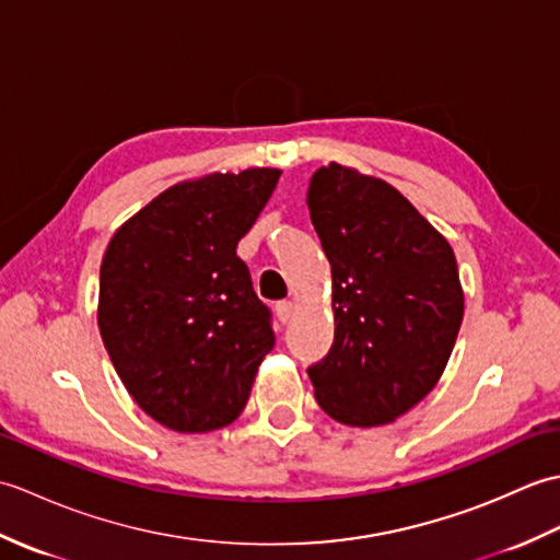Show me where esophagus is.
<instances>
[{"label":"esophagus","mask_w":560,"mask_h":560,"mask_svg":"<svg viewBox=\"0 0 560 560\" xmlns=\"http://www.w3.org/2000/svg\"><path fill=\"white\" fill-rule=\"evenodd\" d=\"M291 315H293V303H291V301H279V303H277V317L281 319L283 325L289 323Z\"/></svg>","instance_id":"1"}]
</instances>
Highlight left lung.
<instances>
[{
    "instance_id": "obj_1",
    "label": "left lung",
    "mask_w": 560,
    "mask_h": 560,
    "mask_svg": "<svg viewBox=\"0 0 560 560\" xmlns=\"http://www.w3.org/2000/svg\"><path fill=\"white\" fill-rule=\"evenodd\" d=\"M307 209L335 307V343L307 368L315 399L339 423H392L435 387L455 347V253L399 189L347 165L315 171Z\"/></svg>"
}]
</instances>
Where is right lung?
Wrapping results in <instances>:
<instances>
[{
    "label": "right lung",
    "mask_w": 560,
    "mask_h": 560,
    "mask_svg": "<svg viewBox=\"0 0 560 560\" xmlns=\"http://www.w3.org/2000/svg\"><path fill=\"white\" fill-rule=\"evenodd\" d=\"M281 171L177 183L117 229L101 265L98 327L129 395L177 433H209L245 409L273 349L237 241Z\"/></svg>",
    "instance_id": "obj_1"
}]
</instances>
